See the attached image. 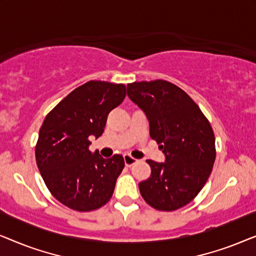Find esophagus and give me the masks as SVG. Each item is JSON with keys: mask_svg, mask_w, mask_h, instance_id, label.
<instances>
[{"mask_svg": "<svg viewBox=\"0 0 256 256\" xmlns=\"http://www.w3.org/2000/svg\"><path fill=\"white\" fill-rule=\"evenodd\" d=\"M124 164L127 166H132V164L136 163V158H134V157H132L130 155H128V154H126V155H124Z\"/></svg>", "mask_w": 256, "mask_h": 256, "instance_id": "esophagus-1", "label": "esophagus"}]
</instances>
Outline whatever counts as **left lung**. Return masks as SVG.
<instances>
[{
    "label": "left lung",
    "instance_id": "1",
    "mask_svg": "<svg viewBox=\"0 0 256 256\" xmlns=\"http://www.w3.org/2000/svg\"><path fill=\"white\" fill-rule=\"evenodd\" d=\"M127 94L149 121L150 138L164 154V162L146 160L148 180L138 183L143 199L160 211L188 204L204 186L216 160L212 127L198 104L166 80L132 82Z\"/></svg>",
    "mask_w": 256,
    "mask_h": 256
}]
</instances>
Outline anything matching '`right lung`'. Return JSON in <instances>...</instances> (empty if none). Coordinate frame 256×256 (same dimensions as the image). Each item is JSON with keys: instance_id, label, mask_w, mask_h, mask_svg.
Masks as SVG:
<instances>
[{"instance_id": "1", "label": "right lung", "mask_w": 256, "mask_h": 256, "mask_svg": "<svg viewBox=\"0 0 256 256\" xmlns=\"http://www.w3.org/2000/svg\"><path fill=\"white\" fill-rule=\"evenodd\" d=\"M126 98L124 84L90 82L72 90L46 115L36 146L38 170L54 197L86 212L110 200L124 168L121 155L92 152L90 138L104 134L107 116Z\"/></svg>"}]
</instances>
